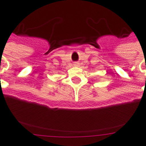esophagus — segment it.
<instances>
[{
	"mask_svg": "<svg viewBox=\"0 0 146 146\" xmlns=\"http://www.w3.org/2000/svg\"><path fill=\"white\" fill-rule=\"evenodd\" d=\"M73 65H74V66H79V65H80V64H79L77 61H76L73 63Z\"/></svg>",
	"mask_w": 146,
	"mask_h": 146,
	"instance_id": "esophagus-1",
	"label": "esophagus"
}]
</instances>
